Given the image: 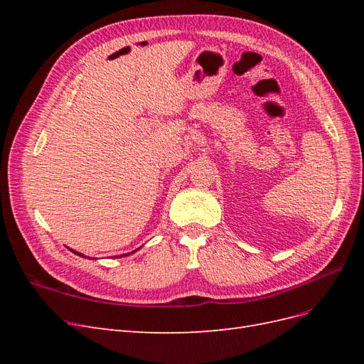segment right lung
Wrapping results in <instances>:
<instances>
[{"label": "right lung", "mask_w": 364, "mask_h": 364, "mask_svg": "<svg viewBox=\"0 0 364 364\" xmlns=\"http://www.w3.org/2000/svg\"><path fill=\"white\" fill-rule=\"evenodd\" d=\"M73 252H74V253H77V255H79V257H83L82 253H79V252H75V250H73ZM121 257H123V255H121ZM87 258H90V257H87Z\"/></svg>", "instance_id": "1"}]
</instances>
